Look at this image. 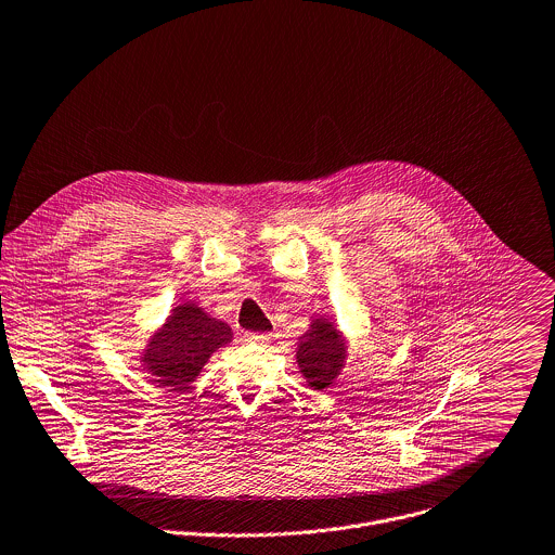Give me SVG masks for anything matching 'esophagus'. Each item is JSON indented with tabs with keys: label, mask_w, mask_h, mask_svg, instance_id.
Returning a JSON list of instances; mask_svg holds the SVG:
<instances>
[{
	"label": "esophagus",
	"mask_w": 555,
	"mask_h": 555,
	"mask_svg": "<svg viewBox=\"0 0 555 555\" xmlns=\"http://www.w3.org/2000/svg\"><path fill=\"white\" fill-rule=\"evenodd\" d=\"M245 340L258 343V345H267V343L271 340V334H264V332H247V334H245Z\"/></svg>",
	"instance_id": "34e87169"
}]
</instances>
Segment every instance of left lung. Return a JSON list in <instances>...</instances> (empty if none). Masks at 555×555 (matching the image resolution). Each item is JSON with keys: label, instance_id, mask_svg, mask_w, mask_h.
I'll return each instance as SVG.
<instances>
[{"label": "left lung", "instance_id": "obj_1", "mask_svg": "<svg viewBox=\"0 0 555 555\" xmlns=\"http://www.w3.org/2000/svg\"><path fill=\"white\" fill-rule=\"evenodd\" d=\"M297 366L312 390L330 388L347 362V338L325 314L310 319V330L299 336Z\"/></svg>", "mask_w": 555, "mask_h": 555}]
</instances>
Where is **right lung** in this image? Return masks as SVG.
<instances>
[{
  "instance_id": "add662e5",
  "label": "right lung",
  "mask_w": 555,
  "mask_h": 555,
  "mask_svg": "<svg viewBox=\"0 0 555 555\" xmlns=\"http://www.w3.org/2000/svg\"><path fill=\"white\" fill-rule=\"evenodd\" d=\"M232 338V327L225 321L210 317L195 301H184L150 336L139 362L156 386L184 390L195 382L210 356L230 345Z\"/></svg>"
}]
</instances>
